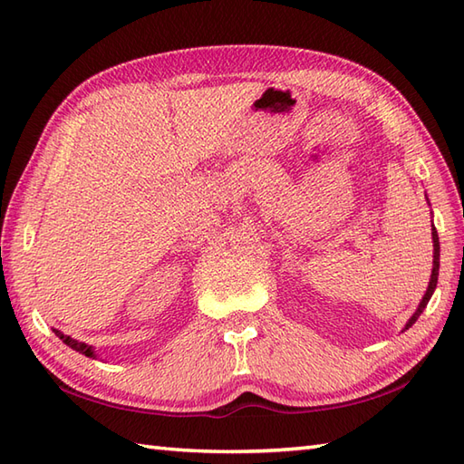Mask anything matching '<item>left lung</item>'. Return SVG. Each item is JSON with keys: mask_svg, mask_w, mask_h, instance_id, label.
Listing matches in <instances>:
<instances>
[{"mask_svg": "<svg viewBox=\"0 0 464 464\" xmlns=\"http://www.w3.org/2000/svg\"><path fill=\"white\" fill-rule=\"evenodd\" d=\"M432 247H435V251H432V273H430V281H429V287H427V293H425V297H422V301L419 303V307H417V311L412 313V317L409 319V323L405 324V329H409V327H412V323H415L419 317H420V313L425 311V307H427V303L430 301V297H432V293H435V289H437V279H439V257H440V245H439V235H437V229L435 227H432Z\"/></svg>", "mask_w": 464, "mask_h": 464, "instance_id": "left-lung-1", "label": "left lung"}]
</instances>
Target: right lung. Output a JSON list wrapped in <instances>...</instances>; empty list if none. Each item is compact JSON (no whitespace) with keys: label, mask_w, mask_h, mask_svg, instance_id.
<instances>
[{"label":"right lung","mask_w":464,"mask_h":464,"mask_svg":"<svg viewBox=\"0 0 464 464\" xmlns=\"http://www.w3.org/2000/svg\"><path fill=\"white\" fill-rule=\"evenodd\" d=\"M55 334L59 339H62L67 347H72V349H75V351H80L82 354H85V357H95V353H93V349L90 347V344H85V343H80V341H75V339H72V337H67V334H63V333H59V331H55Z\"/></svg>","instance_id":"add662e5"}]
</instances>
